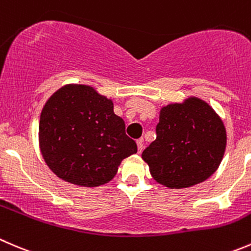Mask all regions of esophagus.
<instances>
[{
	"label": "esophagus",
	"instance_id": "1",
	"mask_svg": "<svg viewBox=\"0 0 251 251\" xmlns=\"http://www.w3.org/2000/svg\"><path fill=\"white\" fill-rule=\"evenodd\" d=\"M136 146H138V152L141 153V151H143V149H144L143 139H139V140L136 141Z\"/></svg>",
	"mask_w": 251,
	"mask_h": 251
}]
</instances>
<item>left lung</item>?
Here are the masks:
<instances>
[{
    "label": "left lung",
    "mask_w": 251,
    "mask_h": 251,
    "mask_svg": "<svg viewBox=\"0 0 251 251\" xmlns=\"http://www.w3.org/2000/svg\"><path fill=\"white\" fill-rule=\"evenodd\" d=\"M156 135L141 157L153 179L171 189L206 180L220 166L227 144L220 116L195 96L163 106Z\"/></svg>",
    "instance_id": "left-lung-1"
}]
</instances>
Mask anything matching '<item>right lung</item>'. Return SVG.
<instances>
[{
  "label": "right lung",
  "mask_w": 251,
  "mask_h": 251,
  "mask_svg": "<svg viewBox=\"0 0 251 251\" xmlns=\"http://www.w3.org/2000/svg\"><path fill=\"white\" fill-rule=\"evenodd\" d=\"M39 146L57 177L88 188L110 182L122 160L138 151L112 100L83 84H67L46 101Z\"/></svg>",
  "instance_id": "obj_1"
}]
</instances>
